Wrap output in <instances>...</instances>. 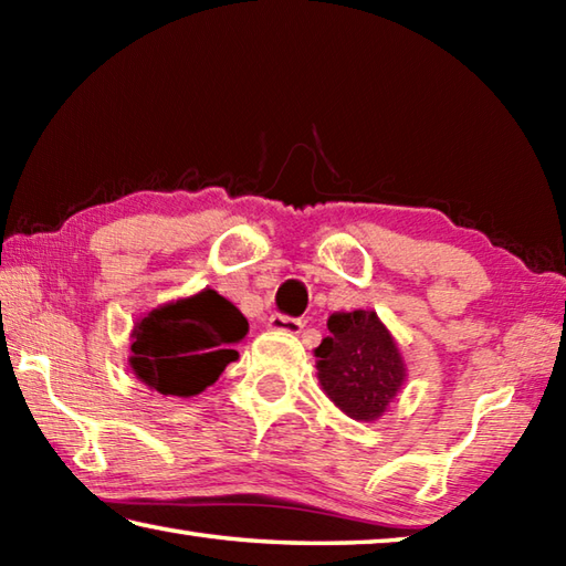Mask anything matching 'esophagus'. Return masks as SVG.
<instances>
[{"instance_id":"34e87169","label":"esophagus","mask_w":566,"mask_h":566,"mask_svg":"<svg viewBox=\"0 0 566 566\" xmlns=\"http://www.w3.org/2000/svg\"><path fill=\"white\" fill-rule=\"evenodd\" d=\"M270 329L274 332H286V334H300L304 329V322L296 317H286V314H272L270 317Z\"/></svg>"}]
</instances>
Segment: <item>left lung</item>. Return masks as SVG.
I'll return each instance as SVG.
<instances>
[{
    "label": "left lung",
    "instance_id": "obj_1",
    "mask_svg": "<svg viewBox=\"0 0 566 566\" xmlns=\"http://www.w3.org/2000/svg\"><path fill=\"white\" fill-rule=\"evenodd\" d=\"M322 339L317 369L322 389L344 415L371 421L385 415L405 381V361L377 312L332 314Z\"/></svg>",
    "mask_w": 566,
    "mask_h": 566
}]
</instances>
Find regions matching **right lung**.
<instances>
[{
    "instance_id": "obj_1",
    "label": "right lung",
    "mask_w": 566,
    "mask_h": 566,
    "mask_svg": "<svg viewBox=\"0 0 566 566\" xmlns=\"http://www.w3.org/2000/svg\"><path fill=\"white\" fill-rule=\"evenodd\" d=\"M244 314L214 290L149 312L132 342V369L165 397H195L214 385L239 354L232 344L247 334Z\"/></svg>"
}]
</instances>
